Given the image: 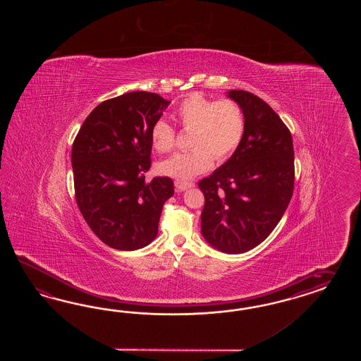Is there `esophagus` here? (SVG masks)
Listing matches in <instances>:
<instances>
[{
  "instance_id": "34e87169",
  "label": "esophagus",
  "mask_w": 361,
  "mask_h": 361,
  "mask_svg": "<svg viewBox=\"0 0 361 361\" xmlns=\"http://www.w3.org/2000/svg\"><path fill=\"white\" fill-rule=\"evenodd\" d=\"M175 186L176 189H177L178 192H183V190H186V189H189V188H193L195 184H193V183H186V181H180V180H176Z\"/></svg>"
}]
</instances>
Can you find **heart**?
<instances>
[{"label": "heart", "instance_id": "b5f03b06", "mask_svg": "<svg viewBox=\"0 0 361 361\" xmlns=\"http://www.w3.org/2000/svg\"><path fill=\"white\" fill-rule=\"evenodd\" d=\"M184 131H192L188 152L176 153L157 165L161 175L190 180L213 165L228 160L237 151L246 132V116L240 103L231 99H210L192 94L176 109ZM153 149L171 152L176 145L175 128L168 121H156L151 128Z\"/></svg>", "mask_w": 361, "mask_h": 361}]
</instances>
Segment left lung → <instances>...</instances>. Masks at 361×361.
<instances>
[{"instance_id": "8db88e82", "label": "left lung", "mask_w": 361, "mask_h": 361, "mask_svg": "<svg viewBox=\"0 0 361 361\" xmlns=\"http://www.w3.org/2000/svg\"><path fill=\"white\" fill-rule=\"evenodd\" d=\"M228 97L245 111L246 132L229 160L198 183L205 197L201 233L219 252L238 254L258 246L283 217L294 192V147L264 100L243 90Z\"/></svg>"}]
</instances>
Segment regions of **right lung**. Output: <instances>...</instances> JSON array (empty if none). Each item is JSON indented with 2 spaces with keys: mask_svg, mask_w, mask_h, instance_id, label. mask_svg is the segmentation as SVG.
<instances>
[{
  "mask_svg": "<svg viewBox=\"0 0 361 361\" xmlns=\"http://www.w3.org/2000/svg\"><path fill=\"white\" fill-rule=\"evenodd\" d=\"M171 102L133 91L102 102L83 121L71 163L78 208L99 240L132 252L157 235L169 177L145 181L151 168V128Z\"/></svg>",
  "mask_w": 361,
  "mask_h": 361,
  "instance_id": "right-lung-1",
  "label": "right lung"
}]
</instances>
